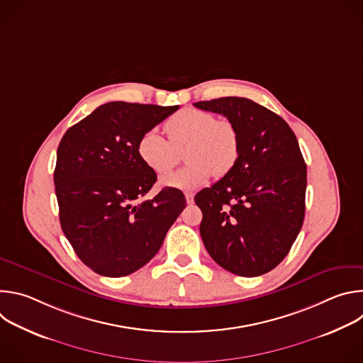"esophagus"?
I'll return each mask as SVG.
<instances>
[{
  "label": "esophagus",
  "mask_w": 363,
  "mask_h": 363,
  "mask_svg": "<svg viewBox=\"0 0 363 363\" xmlns=\"http://www.w3.org/2000/svg\"><path fill=\"white\" fill-rule=\"evenodd\" d=\"M185 198H186V203H194V194L192 192H185Z\"/></svg>",
  "instance_id": "1"
}]
</instances>
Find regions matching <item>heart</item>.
Wrapping results in <instances>:
<instances>
[{
    "instance_id": "obj_1",
    "label": "heart",
    "mask_w": 363,
    "mask_h": 363,
    "mask_svg": "<svg viewBox=\"0 0 363 363\" xmlns=\"http://www.w3.org/2000/svg\"><path fill=\"white\" fill-rule=\"evenodd\" d=\"M165 139L158 130H147L138 142L142 162L157 175H168L185 152L188 165L164 179L165 186L192 191L213 177H224L237 164L240 136L227 119H216L210 112L182 109L164 125Z\"/></svg>"
}]
</instances>
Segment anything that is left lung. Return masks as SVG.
<instances>
[{
  "mask_svg": "<svg viewBox=\"0 0 363 363\" xmlns=\"http://www.w3.org/2000/svg\"><path fill=\"white\" fill-rule=\"evenodd\" d=\"M194 106L224 115L240 136L234 168L195 195L203 245L237 276L269 273L289 254L304 220L307 169L297 138L279 115L245 97Z\"/></svg>",
  "mask_w": 363,
  "mask_h": 363,
  "instance_id": "1",
  "label": "left lung"
}]
</instances>
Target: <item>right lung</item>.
Instances as JSON below:
<instances>
[{
	"label": "right lung",
	"mask_w": 363,
	"mask_h": 363,
	"mask_svg": "<svg viewBox=\"0 0 363 363\" xmlns=\"http://www.w3.org/2000/svg\"><path fill=\"white\" fill-rule=\"evenodd\" d=\"M179 106L109 101L72 126L55 169L60 224L94 273L123 277L157 254L185 208L184 194L164 188L142 199L157 174L139 158L138 142Z\"/></svg>",
	"instance_id": "add662e5"
}]
</instances>
